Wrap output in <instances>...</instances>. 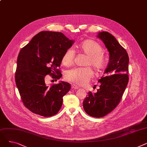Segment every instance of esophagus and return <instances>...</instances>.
I'll return each mask as SVG.
<instances>
[{
  "mask_svg": "<svg viewBox=\"0 0 147 147\" xmlns=\"http://www.w3.org/2000/svg\"><path fill=\"white\" fill-rule=\"evenodd\" d=\"M71 86H72V88L74 89H79V86L75 85V84H72Z\"/></svg>",
  "mask_w": 147,
  "mask_h": 147,
  "instance_id": "esophagus-1",
  "label": "esophagus"
}]
</instances>
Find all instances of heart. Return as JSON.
I'll return each instance as SVG.
<instances>
[{
    "mask_svg": "<svg viewBox=\"0 0 147 147\" xmlns=\"http://www.w3.org/2000/svg\"><path fill=\"white\" fill-rule=\"evenodd\" d=\"M79 50L88 55L85 65H91L98 72L102 71L105 66V60L103 55V48L97 42L88 39L82 42L78 46ZM74 51L67 49L61 58V63L65 67H70L74 63ZM94 76V73L89 67L78 68L66 71L65 78L67 80L78 85H84Z\"/></svg>",
    "mask_w": 147,
    "mask_h": 147,
    "instance_id": "heart-1",
    "label": "heart"
}]
</instances>
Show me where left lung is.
Wrapping results in <instances>:
<instances>
[{
  "instance_id": "8db88e82",
  "label": "left lung",
  "mask_w": 147,
  "mask_h": 147,
  "mask_svg": "<svg viewBox=\"0 0 147 147\" xmlns=\"http://www.w3.org/2000/svg\"><path fill=\"white\" fill-rule=\"evenodd\" d=\"M97 37L103 42L109 52V65L104 71L107 76H102L98 80L99 89L96 93L88 92L83 106L88 115L100 118L113 111L120 101L129 82V59L126 51L111 34L99 32Z\"/></svg>"
}]
</instances>
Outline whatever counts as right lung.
I'll return each instance as SVG.
<instances>
[{
	"mask_svg": "<svg viewBox=\"0 0 147 147\" xmlns=\"http://www.w3.org/2000/svg\"><path fill=\"white\" fill-rule=\"evenodd\" d=\"M74 42L62 33L44 31L21 49L15 82L23 103L33 113L47 117L59 111L70 84L60 82L47 85L45 77L49 74L57 80L61 78V58Z\"/></svg>",
	"mask_w": 147,
	"mask_h": 147,
	"instance_id": "1",
	"label": "right lung"
}]
</instances>
